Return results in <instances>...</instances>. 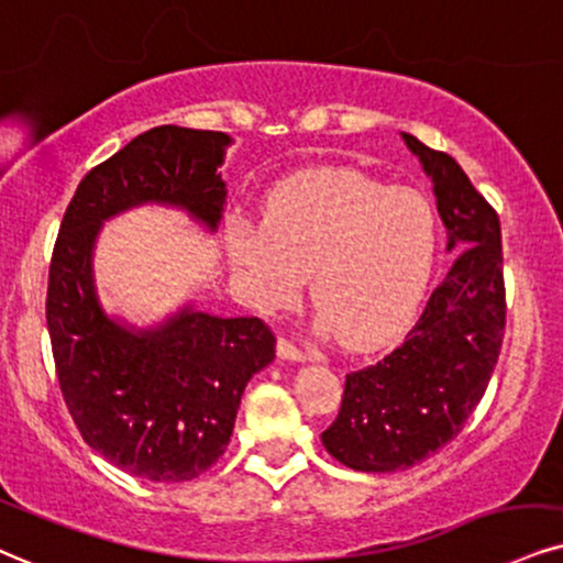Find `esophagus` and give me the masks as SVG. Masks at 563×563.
I'll list each match as a JSON object with an SVG mask.
<instances>
[{"label": "esophagus", "instance_id": "34e87169", "mask_svg": "<svg viewBox=\"0 0 563 563\" xmlns=\"http://www.w3.org/2000/svg\"><path fill=\"white\" fill-rule=\"evenodd\" d=\"M276 355H279V360H289V363H305L308 360V352L295 346L292 342H287V339L276 342Z\"/></svg>", "mask_w": 563, "mask_h": 563}]
</instances>
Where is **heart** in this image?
Wrapping results in <instances>:
<instances>
[{"mask_svg":"<svg viewBox=\"0 0 563 563\" xmlns=\"http://www.w3.org/2000/svg\"><path fill=\"white\" fill-rule=\"evenodd\" d=\"M439 247L426 196L386 187L352 169H313L284 179L263 203V224L229 229V266L258 313L287 308L310 274L318 325L367 350L412 313Z\"/></svg>","mask_w":563,"mask_h":563,"instance_id":"b5f03b06","label":"heart"}]
</instances>
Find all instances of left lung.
<instances>
[{"mask_svg": "<svg viewBox=\"0 0 563 563\" xmlns=\"http://www.w3.org/2000/svg\"><path fill=\"white\" fill-rule=\"evenodd\" d=\"M401 141L433 183L454 263L405 342L346 376L342 409L321 441L357 473H397L446 446L483 399L504 342L496 211L449 154L409 133Z\"/></svg>", "mask_w": 563, "mask_h": 563, "instance_id": "left-lung-1", "label": "left lung"}]
</instances>
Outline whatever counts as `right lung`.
I'll list each match as a JSON object with an SVG mask.
<instances>
[{
	"label": "right lung",
	"mask_w": 563,
	"mask_h": 563,
	"mask_svg": "<svg viewBox=\"0 0 563 563\" xmlns=\"http://www.w3.org/2000/svg\"><path fill=\"white\" fill-rule=\"evenodd\" d=\"M232 143L177 124L133 137L80 179L54 245L46 325L67 409L90 449L143 481H192L224 454L242 391L276 357V339L261 318L211 316L192 300L151 325L112 316L96 287V242L141 206L217 232Z\"/></svg>",
	"instance_id": "obj_1"
}]
</instances>
